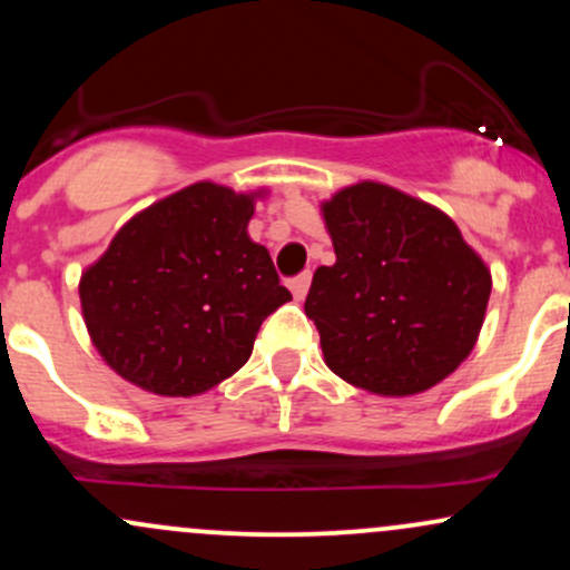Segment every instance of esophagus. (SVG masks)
Listing matches in <instances>:
<instances>
[{
	"mask_svg": "<svg viewBox=\"0 0 570 570\" xmlns=\"http://www.w3.org/2000/svg\"><path fill=\"white\" fill-rule=\"evenodd\" d=\"M307 286H311V273H299V276H294L289 281V289L294 294V299H305Z\"/></svg>",
	"mask_w": 570,
	"mask_h": 570,
	"instance_id": "1",
	"label": "esophagus"
}]
</instances>
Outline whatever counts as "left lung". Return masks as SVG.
I'll list each match as a JSON object with an SVG mask.
<instances>
[{
    "mask_svg": "<svg viewBox=\"0 0 570 570\" xmlns=\"http://www.w3.org/2000/svg\"><path fill=\"white\" fill-rule=\"evenodd\" d=\"M322 212L337 259L313 273L305 316L326 367L381 396L444 381L485 322L480 254L440 208L377 181L340 189Z\"/></svg>",
    "mask_w": 570,
    "mask_h": 570,
    "instance_id": "1",
    "label": "left lung"
}]
</instances>
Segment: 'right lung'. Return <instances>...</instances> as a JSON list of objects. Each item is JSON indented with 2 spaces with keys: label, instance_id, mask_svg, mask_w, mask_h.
Here are the masks:
<instances>
[{
  "label": "right lung",
  "instance_id": "right-lung-1",
  "mask_svg": "<svg viewBox=\"0 0 570 570\" xmlns=\"http://www.w3.org/2000/svg\"><path fill=\"white\" fill-rule=\"evenodd\" d=\"M252 214L254 195L198 181L120 227L80 281L85 326L117 375L195 396L244 367L259 326L292 299L248 238Z\"/></svg>",
  "mask_w": 570,
  "mask_h": 570
}]
</instances>
